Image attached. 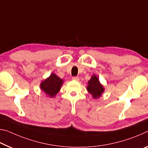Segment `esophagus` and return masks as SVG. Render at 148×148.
Instances as JSON below:
<instances>
[{"mask_svg": "<svg viewBox=\"0 0 148 148\" xmlns=\"http://www.w3.org/2000/svg\"><path fill=\"white\" fill-rule=\"evenodd\" d=\"M72 79H74V80H76V81H79V78L78 76H74V77H72Z\"/></svg>", "mask_w": 148, "mask_h": 148, "instance_id": "obj_1", "label": "esophagus"}]
</instances>
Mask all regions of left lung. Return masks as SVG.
I'll return each instance as SVG.
<instances>
[{
  "label": "left lung",
  "mask_w": 148,
  "mask_h": 148,
  "mask_svg": "<svg viewBox=\"0 0 148 148\" xmlns=\"http://www.w3.org/2000/svg\"><path fill=\"white\" fill-rule=\"evenodd\" d=\"M87 90H88L89 93L92 95L94 99L100 97L103 92L105 91L103 86L101 84L98 78L95 75L91 76V79L88 81Z\"/></svg>",
  "instance_id": "1"
}]
</instances>
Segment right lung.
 <instances>
[{"instance_id": "add662e5", "label": "right lung", "mask_w": 148, "mask_h": 148, "mask_svg": "<svg viewBox=\"0 0 148 148\" xmlns=\"http://www.w3.org/2000/svg\"><path fill=\"white\" fill-rule=\"evenodd\" d=\"M62 84V79L55 74H51L49 78L41 83L40 88L47 95L50 97H54L60 91Z\"/></svg>"}]
</instances>
